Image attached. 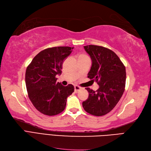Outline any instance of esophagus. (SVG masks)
Masks as SVG:
<instances>
[{
  "mask_svg": "<svg viewBox=\"0 0 151 151\" xmlns=\"http://www.w3.org/2000/svg\"><path fill=\"white\" fill-rule=\"evenodd\" d=\"M81 89V88L79 86H74V91L75 92H78V91H79Z\"/></svg>",
  "mask_w": 151,
  "mask_h": 151,
  "instance_id": "1",
  "label": "esophagus"
}]
</instances>
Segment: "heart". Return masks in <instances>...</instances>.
Returning <instances> with one entry per match:
<instances>
[{
    "label": "heart",
    "instance_id": "obj_1",
    "mask_svg": "<svg viewBox=\"0 0 151 151\" xmlns=\"http://www.w3.org/2000/svg\"><path fill=\"white\" fill-rule=\"evenodd\" d=\"M86 57H88V56H86V55H83V54H81V55H80V56H79V58H86Z\"/></svg>",
    "mask_w": 151,
    "mask_h": 151
}]
</instances>
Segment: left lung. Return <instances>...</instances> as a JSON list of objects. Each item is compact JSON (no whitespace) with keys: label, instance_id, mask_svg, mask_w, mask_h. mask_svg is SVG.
I'll return each instance as SVG.
<instances>
[{"label":"left lung","instance_id":"obj_1","mask_svg":"<svg viewBox=\"0 0 151 151\" xmlns=\"http://www.w3.org/2000/svg\"><path fill=\"white\" fill-rule=\"evenodd\" d=\"M84 48L92 61L88 78L96 81L99 88L97 91L86 88L89 95L83 102V107L91 115H104L115 108L122 96L126 86V68L111 50L93 45Z\"/></svg>","mask_w":151,"mask_h":151}]
</instances>
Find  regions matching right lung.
<instances>
[{"instance_id":"obj_1","label":"right lung","mask_w":151,"mask_h":151,"mask_svg":"<svg viewBox=\"0 0 151 151\" xmlns=\"http://www.w3.org/2000/svg\"><path fill=\"white\" fill-rule=\"evenodd\" d=\"M73 47H54L39 52L25 72L28 96L35 108L45 115L53 116L65 109L67 97L74 91L72 84L67 86L57 81L64 60Z\"/></svg>"}]
</instances>
